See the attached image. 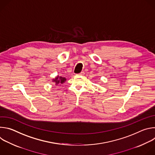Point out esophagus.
<instances>
[{
    "label": "esophagus",
    "mask_w": 155,
    "mask_h": 155,
    "mask_svg": "<svg viewBox=\"0 0 155 155\" xmlns=\"http://www.w3.org/2000/svg\"><path fill=\"white\" fill-rule=\"evenodd\" d=\"M84 75V72H80V74H77V75Z\"/></svg>",
    "instance_id": "34e87169"
}]
</instances>
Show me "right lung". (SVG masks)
Returning <instances> with one entry per match:
<instances>
[{
    "mask_svg": "<svg viewBox=\"0 0 155 155\" xmlns=\"http://www.w3.org/2000/svg\"><path fill=\"white\" fill-rule=\"evenodd\" d=\"M65 81H66V78L65 77H59V76H57L55 78L53 79V82H54L55 83L56 86H58V84H62Z\"/></svg>",
    "mask_w": 155,
    "mask_h": 155,
    "instance_id": "add662e5",
    "label": "right lung"
}]
</instances>
